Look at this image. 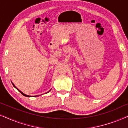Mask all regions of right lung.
Returning <instances> with one entry per match:
<instances>
[{"label": "right lung", "mask_w": 128, "mask_h": 128, "mask_svg": "<svg viewBox=\"0 0 128 128\" xmlns=\"http://www.w3.org/2000/svg\"><path fill=\"white\" fill-rule=\"evenodd\" d=\"M12 84H13V85L14 86V87H15V88L17 89V90H18V91H19V92H21V93H22V95H23L24 96H26V97H31V96H27V95H26V94H24V93H23V92H21V91H20V90H19L18 88H17V87H16L14 85V84H13V83H12ZM50 91H49V92H50ZM35 97H36V96H35Z\"/></svg>", "instance_id": "1"}]
</instances>
